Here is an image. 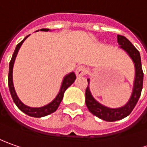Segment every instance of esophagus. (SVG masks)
<instances>
[{
  "label": "esophagus",
  "instance_id": "obj_1",
  "mask_svg": "<svg viewBox=\"0 0 147 147\" xmlns=\"http://www.w3.org/2000/svg\"><path fill=\"white\" fill-rule=\"evenodd\" d=\"M87 73V68L84 66H80L76 70V74L77 76H82Z\"/></svg>",
  "mask_w": 147,
  "mask_h": 147
}]
</instances>
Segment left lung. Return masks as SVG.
<instances>
[{"instance_id":"1","label":"left lung","mask_w":147,"mask_h":147,"mask_svg":"<svg viewBox=\"0 0 147 147\" xmlns=\"http://www.w3.org/2000/svg\"><path fill=\"white\" fill-rule=\"evenodd\" d=\"M117 41L120 45V48L124 49L133 59L134 65H135V70H136V75H135L136 77H135V81H134V91L128 103L120 108H108L98 103L93 98V96L91 95V93L89 91V86H87L86 90H85V103L89 111L100 119L106 120V121H111V122L124 119L132 112V111L135 107L141 96L142 85H143V71H142V67L139 51L134 47L133 44L131 43L128 39L123 36L118 35ZM87 80H88V84H89V80L88 79Z\"/></svg>"}]
</instances>
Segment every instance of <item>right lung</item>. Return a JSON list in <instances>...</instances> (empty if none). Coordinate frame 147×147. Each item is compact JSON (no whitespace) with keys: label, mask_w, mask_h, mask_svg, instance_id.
<instances>
[{"label":"right lung","mask_w":147,"mask_h":147,"mask_svg":"<svg viewBox=\"0 0 147 147\" xmlns=\"http://www.w3.org/2000/svg\"><path fill=\"white\" fill-rule=\"evenodd\" d=\"M40 30L41 31H45V32L49 31L48 28H43V29H40ZM28 36H27L20 43H18L17 45V46L15 48V50L13 52L12 58H11V60L9 62V75H8V85H9V92H10L11 97L13 98V101L14 102V103L16 104V106L18 107V109L21 110L25 114L28 115L30 116L39 118V117H43V116H45V115H48L51 114V113L54 112L58 109L59 104L61 103V102L63 100V98L64 92L66 91V89H67L69 86H71L73 84V82L75 81V80H76V75H75L74 72H71V73L67 75V76H65L63 79V84H62L60 91H59V93L57 95V97L55 98V99L53 100V102H51L48 105H46L45 107H39V108H32V107H27L26 105H24L19 100L18 96H17V94L15 93V90H14V88H13V75L12 74H13V63H14V60H15V58L17 56L18 49L20 48V46L22 45V44L23 43V41L28 38Z\"/></svg>","instance_id":"right-lung-1"}]
</instances>
